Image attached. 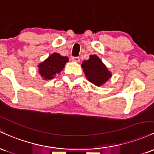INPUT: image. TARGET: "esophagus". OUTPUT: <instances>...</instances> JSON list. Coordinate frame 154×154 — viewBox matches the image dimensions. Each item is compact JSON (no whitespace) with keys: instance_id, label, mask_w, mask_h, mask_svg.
<instances>
[{"instance_id":"34e87169","label":"esophagus","mask_w":154,"mask_h":154,"mask_svg":"<svg viewBox=\"0 0 154 154\" xmlns=\"http://www.w3.org/2000/svg\"><path fill=\"white\" fill-rule=\"evenodd\" d=\"M72 60L73 62H75V63H79L80 62V58L78 57H72Z\"/></svg>"}]
</instances>
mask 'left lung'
I'll use <instances>...</instances> for the list:
<instances>
[{"label":"left lung","instance_id":"obj_1","mask_svg":"<svg viewBox=\"0 0 154 154\" xmlns=\"http://www.w3.org/2000/svg\"><path fill=\"white\" fill-rule=\"evenodd\" d=\"M82 68L88 81L94 85L100 86L112 77V73L97 55H90L89 59L84 60Z\"/></svg>","mask_w":154,"mask_h":154}]
</instances>
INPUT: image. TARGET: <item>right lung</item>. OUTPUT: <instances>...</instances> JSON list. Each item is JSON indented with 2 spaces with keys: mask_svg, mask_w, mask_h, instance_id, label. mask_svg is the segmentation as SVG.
I'll use <instances>...</instances> for the list:
<instances>
[{
  "mask_svg": "<svg viewBox=\"0 0 154 154\" xmlns=\"http://www.w3.org/2000/svg\"><path fill=\"white\" fill-rule=\"evenodd\" d=\"M68 60L67 57L61 56L58 53H53L38 65L39 74L44 80H51L54 79L56 74L60 73L63 70Z\"/></svg>",
  "mask_w": 154,
  "mask_h": 154,
  "instance_id": "add662e5",
  "label": "right lung"
}]
</instances>
